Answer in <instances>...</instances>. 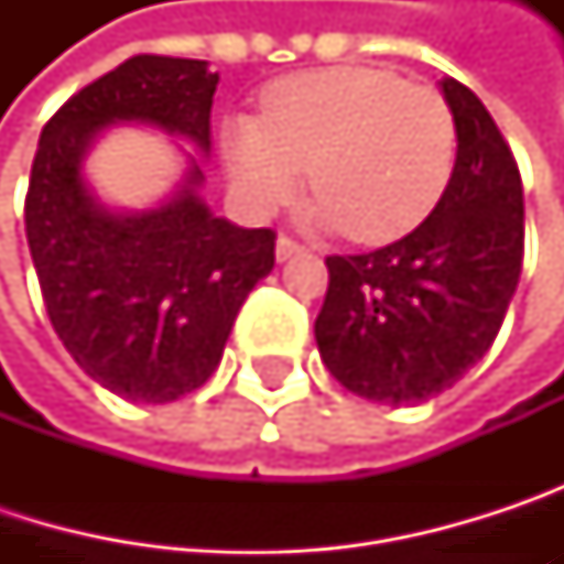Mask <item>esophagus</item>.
Wrapping results in <instances>:
<instances>
[{
	"label": "esophagus",
	"mask_w": 564,
	"mask_h": 564,
	"mask_svg": "<svg viewBox=\"0 0 564 564\" xmlns=\"http://www.w3.org/2000/svg\"><path fill=\"white\" fill-rule=\"evenodd\" d=\"M293 254H303V245L293 241V238H286V235H281V238H278V261H290Z\"/></svg>",
	"instance_id": "esophagus-1"
}]
</instances>
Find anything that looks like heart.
<instances>
[{
    "mask_svg": "<svg viewBox=\"0 0 564 564\" xmlns=\"http://www.w3.org/2000/svg\"><path fill=\"white\" fill-rule=\"evenodd\" d=\"M221 156L235 195L274 215L303 185L306 218L352 241L386 245L441 202L457 156V123L427 84L392 67L339 64L290 74L264 90L261 117H231Z\"/></svg>",
    "mask_w": 564,
    "mask_h": 564,
    "instance_id": "heart-1",
    "label": "heart"
}]
</instances>
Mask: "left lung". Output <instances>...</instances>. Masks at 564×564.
Masks as SVG:
<instances>
[{
	"label": "left lung",
	"mask_w": 564,
	"mask_h": 564,
	"mask_svg": "<svg viewBox=\"0 0 564 564\" xmlns=\"http://www.w3.org/2000/svg\"><path fill=\"white\" fill-rule=\"evenodd\" d=\"M457 160L434 212L401 241L326 258L316 346L339 386L382 404L451 389L494 346L522 271V178L480 97L441 80Z\"/></svg>",
	"instance_id": "obj_1"
}]
</instances>
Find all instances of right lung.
<instances>
[{"instance_id":"add662e5","label":"right lung","mask_w":564,"mask_h":564,"mask_svg":"<svg viewBox=\"0 0 564 564\" xmlns=\"http://www.w3.org/2000/svg\"><path fill=\"white\" fill-rule=\"evenodd\" d=\"M215 87L208 61L127 57L45 123L32 163L25 235L45 310L74 362L127 401L166 404L212 379L241 303L274 268V231L215 218L195 156L178 192L147 212H110L84 160L113 123H150L208 153Z\"/></svg>"}]
</instances>
